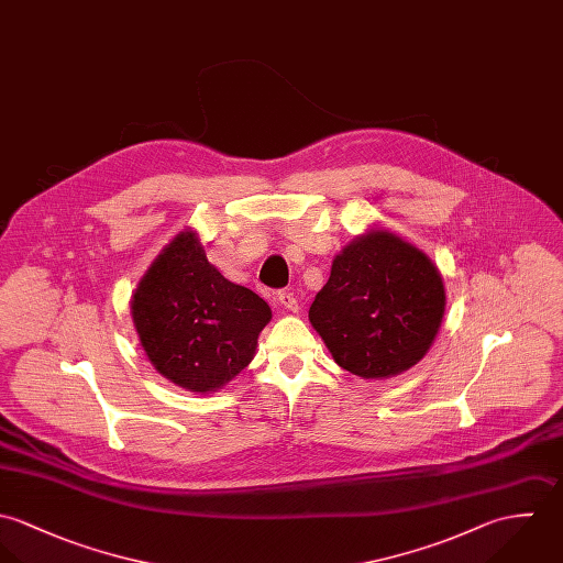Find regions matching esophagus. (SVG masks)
I'll list each match as a JSON object with an SVG mask.
<instances>
[{"instance_id":"esophagus-1","label":"esophagus","mask_w":563,"mask_h":563,"mask_svg":"<svg viewBox=\"0 0 563 563\" xmlns=\"http://www.w3.org/2000/svg\"><path fill=\"white\" fill-rule=\"evenodd\" d=\"M276 300L283 305V309H287V311H291V313H298V309H300L298 298H296L291 291H278Z\"/></svg>"}]
</instances>
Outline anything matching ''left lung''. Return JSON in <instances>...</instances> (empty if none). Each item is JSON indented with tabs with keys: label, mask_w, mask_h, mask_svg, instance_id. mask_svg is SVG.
Returning <instances> with one entry per match:
<instances>
[{
	"label": "left lung",
	"mask_w": 563,
	"mask_h": 563,
	"mask_svg": "<svg viewBox=\"0 0 563 563\" xmlns=\"http://www.w3.org/2000/svg\"><path fill=\"white\" fill-rule=\"evenodd\" d=\"M444 307V283L431 258L400 236L374 230L333 261L309 320L343 369L389 378L427 354Z\"/></svg>",
	"instance_id": "obj_1"
}]
</instances>
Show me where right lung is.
Returning <instances> with one entry per match:
<instances>
[{
	"label": "right lung",
	"mask_w": 563,
	"mask_h": 563,
	"mask_svg": "<svg viewBox=\"0 0 563 563\" xmlns=\"http://www.w3.org/2000/svg\"><path fill=\"white\" fill-rule=\"evenodd\" d=\"M132 320L147 358L165 378L207 394L252 361L272 311L254 291L225 280L196 232H183L139 283Z\"/></svg>",
	"instance_id": "add662e5"
}]
</instances>
